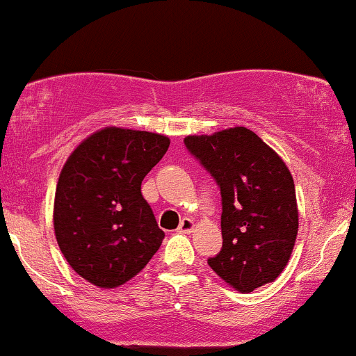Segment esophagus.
I'll list each match as a JSON object with an SVG mask.
<instances>
[{"mask_svg":"<svg viewBox=\"0 0 356 356\" xmlns=\"http://www.w3.org/2000/svg\"><path fill=\"white\" fill-rule=\"evenodd\" d=\"M195 224L194 220L189 219V218H184L181 220V224H179V232H184V234H189V232L194 231Z\"/></svg>","mask_w":356,"mask_h":356,"instance_id":"esophagus-1","label":"esophagus"}]
</instances>
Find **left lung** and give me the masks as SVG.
Wrapping results in <instances>:
<instances>
[{
  "label": "left lung",
  "mask_w": 356,
  "mask_h": 356,
  "mask_svg": "<svg viewBox=\"0 0 356 356\" xmlns=\"http://www.w3.org/2000/svg\"><path fill=\"white\" fill-rule=\"evenodd\" d=\"M220 189L222 248L207 263L251 293L281 275L298 234L295 182L283 159L246 127L184 138Z\"/></svg>",
  "instance_id": "left-lung-1"
}]
</instances>
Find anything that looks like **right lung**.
<instances>
[{"label":"right lung","mask_w":356,"mask_h":356,"mask_svg":"<svg viewBox=\"0 0 356 356\" xmlns=\"http://www.w3.org/2000/svg\"><path fill=\"white\" fill-rule=\"evenodd\" d=\"M170 140L144 130L105 127L85 138L61 169L53 226L75 273L99 288H117L145 268L161 248L142 181Z\"/></svg>","instance_id":"add662e5"}]
</instances>
